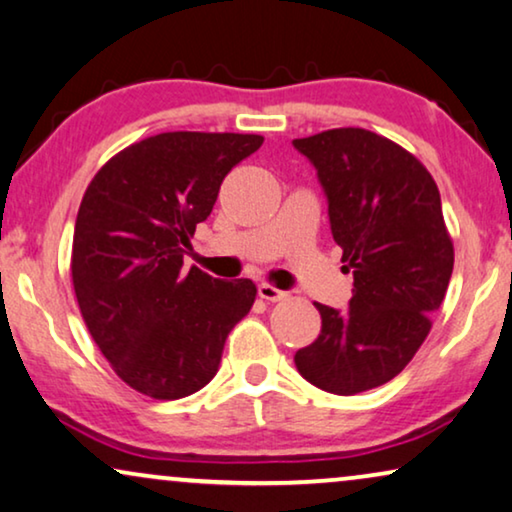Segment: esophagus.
Here are the masks:
<instances>
[{"label": "esophagus", "instance_id": "34e87169", "mask_svg": "<svg viewBox=\"0 0 512 512\" xmlns=\"http://www.w3.org/2000/svg\"><path fill=\"white\" fill-rule=\"evenodd\" d=\"M258 296H261L263 300H268V303H277V300H284L289 293L277 289V286H272L268 282H263V284H258Z\"/></svg>", "mask_w": 512, "mask_h": 512}]
</instances>
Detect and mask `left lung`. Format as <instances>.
<instances>
[{
	"label": "left lung",
	"mask_w": 512,
	"mask_h": 512,
	"mask_svg": "<svg viewBox=\"0 0 512 512\" xmlns=\"http://www.w3.org/2000/svg\"><path fill=\"white\" fill-rule=\"evenodd\" d=\"M328 198L333 240L354 272L345 312L321 303L319 338L298 349V373L338 396L401 373L431 331L452 277L454 244L429 170L391 139L335 128L293 139Z\"/></svg>",
	"instance_id": "obj_1"
}]
</instances>
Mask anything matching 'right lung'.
<instances>
[{"label": "right lung", "mask_w": 512, "mask_h": 512, "mask_svg": "<svg viewBox=\"0 0 512 512\" xmlns=\"http://www.w3.org/2000/svg\"><path fill=\"white\" fill-rule=\"evenodd\" d=\"M261 144L237 132H163L118 151L83 193L74 293L104 359L139 394L174 401L205 387L254 305L251 279L184 270V251L226 174Z\"/></svg>", "instance_id": "1"}]
</instances>
